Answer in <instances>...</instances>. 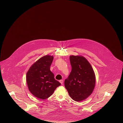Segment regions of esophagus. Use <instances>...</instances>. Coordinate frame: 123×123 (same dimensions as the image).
<instances>
[{
    "instance_id": "obj_1",
    "label": "esophagus",
    "mask_w": 123,
    "mask_h": 123,
    "mask_svg": "<svg viewBox=\"0 0 123 123\" xmlns=\"http://www.w3.org/2000/svg\"><path fill=\"white\" fill-rule=\"evenodd\" d=\"M59 82L61 83V84H62L63 83V80H59Z\"/></svg>"
}]
</instances>
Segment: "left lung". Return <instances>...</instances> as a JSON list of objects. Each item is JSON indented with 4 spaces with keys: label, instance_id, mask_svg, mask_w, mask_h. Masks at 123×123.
<instances>
[{
    "label": "left lung",
    "instance_id": "left-lung-1",
    "mask_svg": "<svg viewBox=\"0 0 123 123\" xmlns=\"http://www.w3.org/2000/svg\"><path fill=\"white\" fill-rule=\"evenodd\" d=\"M71 71L64 80V86L70 97L76 101L87 98L92 94L95 84V76L91 64L84 57H70Z\"/></svg>",
    "mask_w": 123,
    "mask_h": 123
}]
</instances>
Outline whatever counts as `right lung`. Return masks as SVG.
<instances>
[{
  "label": "right lung",
  "instance_id": "right-lung-1",
  "mask_svg": "<svg viewBox=\"0 0 123 123\" xmlns=\"http://www.w3.org/2000/svg\"><path fill=\"white\" fill-rule=\"evenodd\" d=\"M53 60V56H44L35 62L27 73L26 81L29 91L39 99L48 98L61 85L50 70Z\"/></svg>",
  "mask_w": 123,
  "mask_h": 123
}]
</instances>
